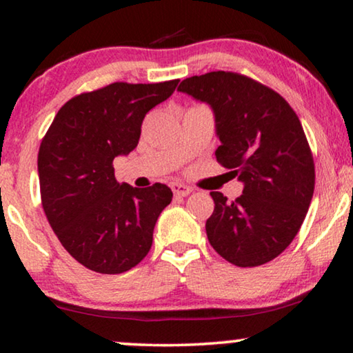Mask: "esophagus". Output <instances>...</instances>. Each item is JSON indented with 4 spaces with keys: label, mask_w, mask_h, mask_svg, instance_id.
Listing matches in <instances>:
<instances>
[{
    "label": "esophagus",
    "mask_w": 353,
    "mask_h": 353,
    "mask_svg": "<svg viewBox=\"0 0 353 353\" xmlns=\"http://www.w3.org/2000/svg\"><path fill=\"white\" fill-rule=\"evenodd\" d=\"M173 194H175L176 197H186L188 194H191V188L188 185H183V183H172L170 185Z\"/></svg>",
    "instance_id": "34e87169"
}]
</instances>
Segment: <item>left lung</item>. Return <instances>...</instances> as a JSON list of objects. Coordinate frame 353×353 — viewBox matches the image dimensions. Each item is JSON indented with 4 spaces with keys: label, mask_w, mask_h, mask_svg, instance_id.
Returning <instances> with one entry per match:
<instances>
[{
    "label": "left lung",
    "mask_w": 353,
    "mask_h": 353,
    "mask_svg": "<svg viewBox=\"0 0 353 353\" xmlns=\"http://www.w3.org/2000/svg\"><path fill=\"white\" fill-rule=\"evenodd\" d=\"M178 91L210 105L221 143L216 161L244 183L231 202L210 192V245L236 267L276 259L301 230L315 190V163L297 114L276 91L234 72L190 77Z\"/></svg>",
    "instance_id": "8db88e82"
}]
</instances>
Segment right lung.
I'll use <instances>...</instances> for the list:
<instances>
[{"label": "right lung", "mask_w": 353, "mask_h": 353, "mask_svg": "<svg viewBox=\"0 0 353 353\" xmlns=\"http://www.w3.org/2000/svg\"><path fill=\"white\" fill-rule=\"evenodd\" d=\"M178 81L123 83L81 93L59 109L38 151L41 204L57 239L83 267L117 274L152 245L173 192L162 183L133 188L115 180L114 159L138 146L144 115Z\"/></svg>", "instance_id": "add662e5"}]
</instances>
